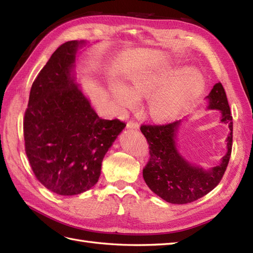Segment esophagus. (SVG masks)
<instances>
[{
	"label": "esophagus",
	"mask_w": 253,
	"mask_h": 253,
	"mask_svg": "<svg viewBox=\"0 0 253 253\" xmlns=\"http://www.w3.org/2000/svg\"><path fill=\"white\" fill-rule=\"evenodd\" d=\"M127 127L129 128V129H139V124L131 121L129 123H127Z\"/></svg>",
	"instance_id": "esophagus-1"
}]
</instances>
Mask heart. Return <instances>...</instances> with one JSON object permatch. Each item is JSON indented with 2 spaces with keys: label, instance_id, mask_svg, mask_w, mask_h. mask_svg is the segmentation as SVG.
Here are the masks:
<instances>
[{
  "label": "heart",
  "instance_id": "b5f03b06",
  "mask_svg": "<svg viewBox=\"0 0 253 253\" xmlns=\"http://www.w3.org/2000/svg\"><path fill=\"white\" fill-rule=\"evenodd\" d=\"M206 88V79L195 67L180 62L133 74L131 87L122 82L112 83L113 99L122 110L132 109L139 96L148 98V114L157 122H170L190 109Z\"/></svg>",
  "mask_w": 253,
  "mask_h": 253
}]
</instances>
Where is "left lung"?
I'll use <instances>...</instances> for the list:
<instances>
[{
	"instance_id": "1",
	"label": "left lung",
	"mask_w": 253,
	"mask_h": 253,
	"mask_svg": "<svg viewBox=\"0 0 253 253\" xmlns=\"http://www.w3.org/2000/svg\"><path fill=\"white\" fill-rule=\"evenodd\" d=\"M206 99L207 109L221 112V123L229 128L227 152L219 164L211 169L189 162L179 152L177 142L184 120L168 125H142L140 128L150 148V161L143 169V179L150 189L166 202L186 204L198 200L218 185L226 170L232 153L233 117L222 84L214 85Z\"/></svg>"
}]
</instances>
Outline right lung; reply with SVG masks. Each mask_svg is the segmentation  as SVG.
<instances>
[{"label": "right lung", "instance_id": "1", "mask_svg": "<svg viewBox=\"0 0 253 253\" xmlns=\"http://www.w3.org/2000/svg\"><path fill=\"white\" fill-rule=\"evenodd\" d=\"M87 43L74 40L57 47L32 84L25 113L31 169L61 196L79 195L98 182L104 155L126 127L96 114L76 82V56Z\"/></svg>", "mask_w": 253, "mask_h": 253}]
</instances>
